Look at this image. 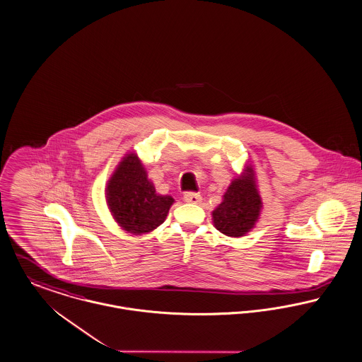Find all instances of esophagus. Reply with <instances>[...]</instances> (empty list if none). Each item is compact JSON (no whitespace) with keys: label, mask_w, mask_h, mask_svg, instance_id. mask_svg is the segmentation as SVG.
I'll use <instances>...</instances> for the list:
<instances>
[{"label":"esophagus","mask_w":362,"mask_h":362,"mask_svg":"<svg viewBox=\"0 0 362 362\" xmlns=\"http://www.w3.org/2000/svg\"><path fill=\"white\" fill-rule=\"evenodd\" d=\"M183 199L189 204H199L201 202V195L197 194V193H186Z\"/></svg>","instance_id":"esophagus-1"}]
</instances>
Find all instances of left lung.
<instances>
[{
	"instance_id": "left-lung-1",
	"label": "left lung",
	"mask_w": 362,
	"mask_h": 362,
	"mask_svg": "<svg viewBox=\"0 0 362 362\" xmlns=\"http://www.w3.org/2000/svg\"><path fill=\"white\" fill-rule=\"evenodd\" d=\"M262 206L256 173L248 164L231 180L222 202L212 211L214 226L227 237H244L256 226Z\"/></svg>"
}]
</instances>
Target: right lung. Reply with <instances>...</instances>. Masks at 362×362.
Segmentation results:
<instances>
[{
	"label": "right lung",
	"instance_id": "right-lung-1",
	"mask_svg": "<svg viewBox=\"0 0 362 362\" xmlns=\"http://www.w3.org/2000/svg\"><path fill=\"white\" fill-rule=\"evenodd\" d=\"M106 202L112 219L122 230L141 235L165 222L175 199L158 194L138 154L128 153L107 182Z\"/></svg>",
	"mask_w": 362,
	"mask_h": 362
}]
</instances>
